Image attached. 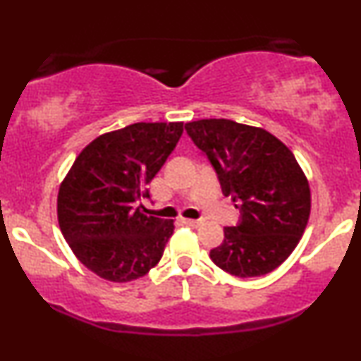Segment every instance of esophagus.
Masks as SVG:
<instances>
[{
  "label": "esophagus",
  "instance_id": "34e87169",
  "mask_svg": "<svg viewBox=\"0 0 361 361\" xmlns=\"http://www.w3.org/2000/svg\"><path fill=\"white\" fill-rule=\"evenodd\" d=\"M183 224H185V226H190V227H198L202 224V221H193V219H183Z\"/></svg>",
  "mask_w": 361,
  "mask_h": 361
}]
</instances>
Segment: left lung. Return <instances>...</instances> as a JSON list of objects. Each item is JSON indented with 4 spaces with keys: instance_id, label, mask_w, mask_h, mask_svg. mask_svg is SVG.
Instances as JSON below:
<instances>
[{
    "instance_id": "8db88e82",
    "label": "left lung",
    "mask_w": 361,
    "mask_h": 361,
    "mask_svg": "<svg viewBox=\"0 0 361 361\" xmlns=\"http://www.w3.org/2000/svg\"><path fill=\"white\" fill-rule=\"evenodd\" d=\"M186 132L209 157L222 193L241 221L224 227L210 251L219 268L241 279L279 268L299 244L310 215V188L292 151L264 128L227 118L188 122Z\"/></svg>"
}]
</instances>
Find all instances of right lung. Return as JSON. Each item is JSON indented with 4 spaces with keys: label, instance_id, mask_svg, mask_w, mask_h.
Returning <instances> with one entry per match:
<instances>
[{
    "label": "right lung",
    "instance_id": "add662e5",
    "mask_svg": "<svg viewBox=\"0 0 361 361\" xmlns=\"http://www.w3.org/2000/svg\"><path fill=\"white\" fill-rule=\"evenodd\" d=\"M183 122H139L106 132L86 146L57 195L61 233L76 258L115 283L140 279L159 263L173 221L139 205L146 185L166 163Z\"/></svg>",
    "mask_w": 361,
    "mask_h": 361
}]
</instances>
